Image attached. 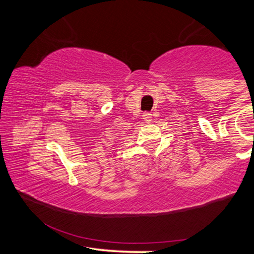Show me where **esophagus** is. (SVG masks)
I'll return each instance as SVG.
<instances>
[{
  "label": "esophagus",
  "instance_id": "1",
  "mask_svg": "<svg viewBox=\"0 0 254 254\" xmlns=\"http://www.w3.org/2000/svg\"><path fill=\"white\" fill-rule=\"evenodd\" d=\"M142 119L144 120L145 122H150V121H151V119H152V114L150 113V112H144L143 115H142Z\"/></svg>",
  "mask_w": 254,
  "mask_h": 254
}]
</instances>
